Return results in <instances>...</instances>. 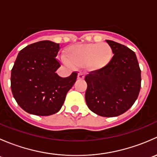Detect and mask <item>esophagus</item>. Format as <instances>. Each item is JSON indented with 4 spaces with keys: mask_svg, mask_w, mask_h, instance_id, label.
I'll list each match as a JSON object with an SVG mask.
<instances>
[{
    "mask_svg": "<svg viewBox=\"0 0 157 157\" xmlns=\"http://www.w3.org/2000/svg\"><path fill=\"white\" fill-rule=\"evenodd\" d=\"M84 78V73L83 72H80L78 74V79L80 80H83Z\"/></svg>",
    "mask_w": 157,
    "mask_h": 157,
    "instance_id": "obj_1",
    "label": "esophagus"
}]
</instances>
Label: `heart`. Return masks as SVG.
Segmentation results:
<instances>
[{
  "instance_id": "obj_1",
  "label": "heart",
  "mask_w": 157,
  "mask_h": 157,
  "mask_svg": "<svg viewBox=\"0 0 157 157\" xmlns=\"http://www.w3.org/2000/svg\"><path fill=\"white\" fill-rule=\"evenodd\" d=\"M67 53L71 62L75 65L88 64L95 70L108 65L113 56L112 49L107 43L72 45L67 48Z\"/></svg>"
}]
</instances>
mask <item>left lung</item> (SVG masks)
Masks as SVG:
<instances>
[{
  "mask_svg": "<svg viewBox=\"0 0 157 157\" xmlns=\"http://www.w3.org/2000/svg\"><path fill=\"white\" fill-rule=\"evenodd\" d=\"M113 57L105 67L85 77V99L89 109L103 117H115L131 108L141 86L140 69L135 53L125 45L106 40Z\"/></svg>",
  "mask_w": 157,
  "mask_h": 157,
  "instance_id": "1",
  "label": "left lung"
}]
</instances>
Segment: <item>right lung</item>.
I'll return each instance as SVG.
<instances>
[{"label":"right lung","mask_w":157,"mask_h":157,"mask_svg":"<svg viewBox=\"0 0 157 157\" xmlns=\"http://www.w3.org/2000/svg\"><path fill=\"white\" fill-rule=\"evenodd\" d=\"M60 48L58 43L40 41L17 55L11 70V90L17 104L28 113L48 116L58 112L77 80V71L67 77L55 73L61 67L55 58Z\"/></svg>","instance_id":"obj_1"}]
</instances>
